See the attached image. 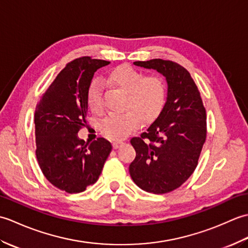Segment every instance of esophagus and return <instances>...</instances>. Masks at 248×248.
<instances>
[{
  "instance_id": "esophagus-1",
  "label": "esophagus",
  "mask_w": 248,
  "mask_h": 248,
  "mask_svg": "<svg viewBox=\"0 0 248 248\" xmlns=\"http://www.w3.org/2000/svg\"><path fill=\"white\" fill-rule=\"evenodd\" d=\"M123 144H124L123 141H120V140L114 141V143H113V148H114V149H117V148H119V147H120L121 145H123Z\"/></svg>"
}]
</instances>
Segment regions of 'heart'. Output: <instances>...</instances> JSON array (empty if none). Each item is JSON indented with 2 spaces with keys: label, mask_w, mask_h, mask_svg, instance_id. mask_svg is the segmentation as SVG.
<instances>
[{
  "label": "heart",
  "mask_w": 248,
  "mask_h": 248,
  "mask_svg": "<svg viewBox=\"0 0 248 248\" xmlns=\"http://www.w3.org/2000/svg\"><path fill=\"white\" fill-rule=\"evenodd\" d=\"M108 82L127 93L124 113H114L104 118L100 124L101 133L110 140L124 139L141 123L155 119L164 107L166 85L162 78L147 76L129 65L115 68L108 73ZM87 102L94 114L103 112L102 91L97 81L92 82L87 93Z\"/></svg>",
  "instance_id": "heart-1"
}]
</instances>
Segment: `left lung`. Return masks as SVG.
Returning <instances> with one entry per match:
<instances>
[{
  "mask_svg": "<svg viewBox=\"0 0 248 248\" xmlns=\"http://www.w3.org/2000/svg\"><path fill=\"white\" fill-rule=\"evenodd\" d=\"M133 64L165 77L167 97L146 132L131 140L136 156L129 167L130 176L144 191L165 194L181 186L198 164L207 136L205 108L186 68L161 59Z\"/></svg>",
  "mask_w": 248,
  "mask_h": 248,
  "instance_id": "8db88e82",
  "label": "left lung"
}]
</instances>
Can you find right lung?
I'll return each instance as SVG.
<instances>
[{
	"label": "right lung",
	"instance_id": "obj_1",
	"mask_svg": "<svg viewBox=\"0 0 248 248\" xmlns=\"http://www.w3.org/2000/svg\"><path fill=\"white\" fill-rule=\"evenodd\" d=\"M109 62L84 56L69 62L37 104L36 156L49 182L67 193L96 183L112 151L108 140L78 139L87 115V93L94 72Z\"/></svg>",
	"mask_w": 248,
	"mask_h": 248
}]
</instances>
